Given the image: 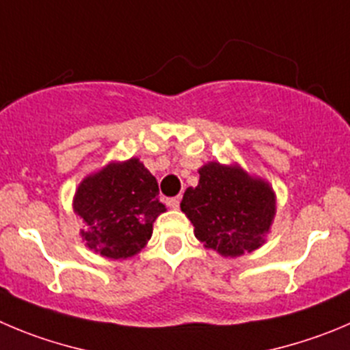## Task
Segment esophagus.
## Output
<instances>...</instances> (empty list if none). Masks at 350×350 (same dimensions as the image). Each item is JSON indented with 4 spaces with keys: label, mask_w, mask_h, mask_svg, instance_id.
Segmentation results:
<instances>
[{
    "label": "esophagus",
    "mask_w": 350,
    "mask_h": 350,
    "mask_svg": "<svg viewBox=\"0 0 350 350\" xmlns=\"http://www.w3.org/2000/svg\"><path fill=\"white\" fill-rule=\"evenodd\" d=\"M179 202H181V198L179 197H172V198H167V205L172 208H179Z\"/></svg>",
    "instance_id": "obj_1"
}]
</instances>
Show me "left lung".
Listing matches in <instances>:
<instances>
[{"mask_svg": "<svg viewBox=\"0 0 350 350\" xmlns=\"http://www.w3.org/2000/svg\"><path fill=\"white\" fill-rule=\"evenodd\" d=\"M198 174V186L188 188L181 200L195 237L224 257L259 249L274 217L269 185L217 162L204 165Z\"/></svg>", "mask_w": 350, "mask_h": 350, "instance_id": "8db88e82", "label": "left lung"}]
</instances>
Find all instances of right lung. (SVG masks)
<instances>
[{
	"mask_svg": "<svg viewBox=\"0 0 350 350\" xmlns=\"http://www.w3.org/2000/svg\"><path fill=\"white\" fill-rule=\"evenodd\" d=\"M157 179L138 159L110 164L81 183L74 211L86 223L83 238L100 256L127 259L152 237L160 204Z\"/></svg>",
	"mask_w": 350,
	"mask_h": 350,
	"instance_id": "right-lung-1",
	"label": "right lung"
}]
</instances>
